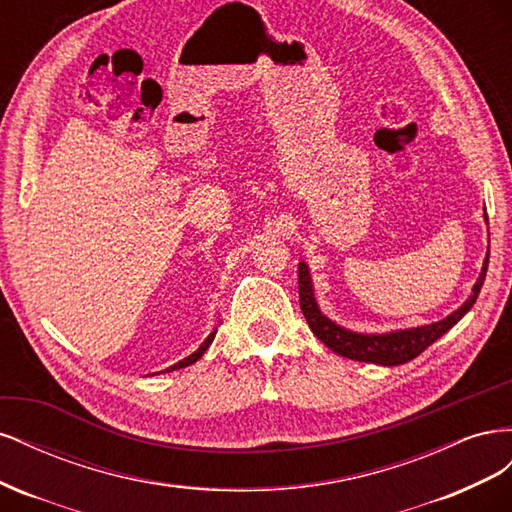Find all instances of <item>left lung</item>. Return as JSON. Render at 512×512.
Listing matches in <instances>:
<instances>
[{
  "label": "left lung",
  "mask_w": 512,
  "mask_h": 512,
  "mask_svg": "<svg viewBox=\"0 0 512 512\" xmlns=\"http://www.w3.org/2000/svg\"><path fill=\"white\" fill-rule=\"evenodd\" d=\"M487 220V215H485ZM489 267V254L483 262V271H480L478 280L472 288V294L466 299L459 309L444 320L423 324V327L414 329H399L391 333H354L344 327H339L331 318L320 312V307L314 297V286H312V275L305 262H299V303L301 312L309 324V329L320 339V342L331 348L335 354L346 356L352 361H363V363H376V365H404L418 354L427 350L436 339H440L446 331H451L455 324L466 316L472 305L478 299V292L483 288L485 275Z\"/></svg>",
  "instance_id": "left-lung-1"
}]
</instances>
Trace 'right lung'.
I'll return each mask as SVG.
<instances>
[{
  "instance_id": "right-lung-1",
  "label": "right lung",
  "mask_w": 512,
  "mask_h": 512,
  "mask_svg": "<svg viewBox=\"0 0 512 512\" xmlns=\"http://www.w3.org/2000/svg\"><path fill=\"white\" fill-rule=\"evenodd\" d=\"M215 333H218V329H213V333H209V337L205 339V342L203 344H200V348L196 350V352H192L190 356H185V359L183 361H179L177 365H173V367H168L166 371H175V369H181V367H188V365H192V363H196L198 359H200V356H203L205 354V350L211 346V342H213V337H215Z\"/></svg>"
}]
</instances>
